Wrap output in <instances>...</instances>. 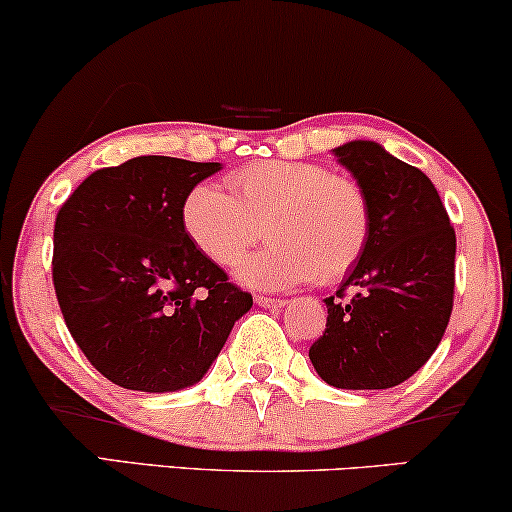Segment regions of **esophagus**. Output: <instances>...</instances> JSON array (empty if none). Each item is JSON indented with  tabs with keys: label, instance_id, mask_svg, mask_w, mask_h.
<instances>
[{
	"label": "esophagus",
	"instance_id": "1",
	"mask_svg": "<svg viewBox=\"0 0 512 512\" xmlns=\"http://www.w3.org/2000/svg\"><path fill=\"white\" fill-rule=\"evenodd\" d=\"M255 302L264 309H281L288 304V300H281V297H264V295H257Z\"/></svg>",
	"mask_w": 512,
	"mask_h": 512
}]
</instances>
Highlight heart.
I'll return each instance as SVG.
<instances>
[{
  "mask_svg": "<svg viewBox=\"0 0 512 512\" xmlns=\"http://www.w3.org/2000/svg\"><path fill=\"white\" fill-rule=\"evenodd\" d=\"M262 224L271 243L238 267L245 286L333 283L364 255L371 208L354 179L295 160H257L231 174L229 191L203 181L181 203L186 238L217 267H234Z\"/></svg>",
  "mask_w": 512,
  "mask_h": 512,
  "instance_id": "obj_1",
  "label": "heart"
}]
</instances>
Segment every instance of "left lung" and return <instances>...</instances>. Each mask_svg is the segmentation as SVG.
Instances as JSON below:
<instances>
[{
	"mask_svg": "<svg viewBox=\"0 0 512 512\" xmlns=\"http://www.w3.org/2000/svg\"><path fill=\"white\" fill-rule=\"evenodd\" d=\"M371 208L364 255L326 297V331L309 359L340 390H387L432 357L454 307L456 231L435 184L375 141L333 148ZM347 287L358 293L341 300Z\"/></svg>",
	"mask_w": 512,
	"mask_h": 512,
	"instance_id": "obj_1",
	"label": "left lung"
}]
</instances>
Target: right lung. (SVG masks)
Here are the masks:
<instances>
[{
  "instance_id": "1",
  "label": "right lung",
  "mask_w": 512,
  "mask_h": 512,
  "mask_svg": "<svg viewBox=\"0 0 512 512\" xmlns=\"http://www.w3.org/2000/svg\"><path fill=\"white\" fill-rule=\"evenodd\" d=\"M219 163L139 155L89 174L54 226V288L77 347L115 385H196L250 312L181 229V203Z\"/></svg>"
}]
</instances>
